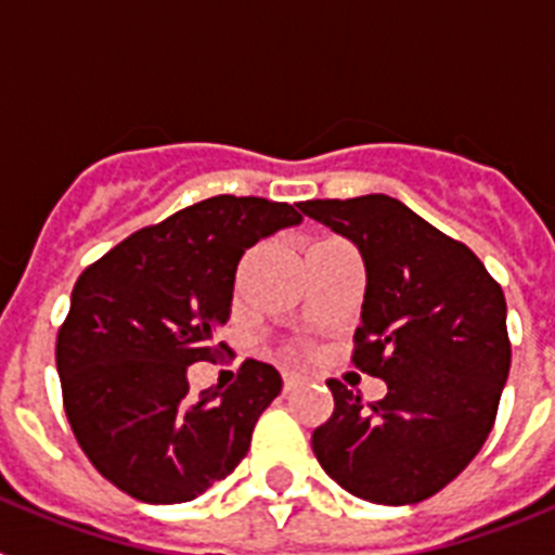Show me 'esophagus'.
Instances as JSON below:
<instances>
[{
	"label": "esophagus",
	"instance_id": "1",
	"mask_svg": "<svg viewBox=\"0 0 555 555\" xmlns=\"http://www.w3.org/2000/svg\"><path fill=\"white\" fill-rule=\"evenodd\" d=\"M300 386V375H294V372H286L283 375V391H294Z\"/></svg>",
	"mask_w": 555,
	"mask_h": 555
}]
</instances>
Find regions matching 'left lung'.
<instances>
[{"label": "left lung", "instance_id": "obj_1", "mask_svg": "<svg viewBox=\"0 0 555 555\" xmlns=\"http://www.w3.org/2000/svg\"><path fill=\"white\" fill-rule=\"evenodd\" d=\"M297 208L356 244L366 269L358 370L386 397L366 409L331 380L333 416L313 430L338 487L380 506L444 489L487 442L512 366L506 297L473 249L400 199H308Z\"/></svg>", "mask_w": 555, "mask_h": 555}]
</instances>
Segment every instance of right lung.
Listing matches in <instances>:
<instances>
[{"label": "right lung", "mask_w": 555, "mask_h": 555, "mask_svg": "<svg viewBox=\"0 0 555 555\" xmlns=\"http://www.w3.org/2000/svg\"><path fill=\"white\" fill-rule=\"evenodd\" d=\"M294 205L210 197L113 247L80 274L57 333L68 425L130 498L185 503L238 467L283 380L244 361L228 389L191 395L189 366L222 350L244 249L300 224Z\"/></svg>", "instance_id": "add662e5"}]
</instances>
